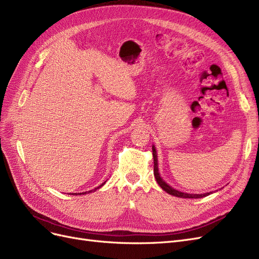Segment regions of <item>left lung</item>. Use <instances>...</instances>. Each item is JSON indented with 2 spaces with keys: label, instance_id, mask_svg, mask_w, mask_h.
Masks as SVG:
<instances>
[{
  "label": "left lung",
  "instance_id": "8db88e82",
  "mask_svg": "<svg viewBox=\"0 0 259 259\" xmlns=\"http://www.w3.org/2000/svg\"><path fill=\"white\" fill-rule=\"evenodd\" d=\"M153 157H154V175H155V179L158 183V185H159L165 193H168L172 196L175 197H180V198H191V199H197V198H203L206 197L207 195H210V193H206V194H201V195H193V194H186V193H182V191H179L177 189L172 188L171 186H169L166 183L161 179L159 171H158V159H157V153H156V149L155 146L153 145Z\"/></svg>",
  "mask_w": 259,
  "mask_h": 259
}]
</instances>
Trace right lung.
<instances>
[{
	"label": "right lung",
	"instance_id": "right-lung-1",
	"mask_svg": "<svg viewBox=\"0 0 259 259\" xmlns=\"http://www.w3.org/2000/svg\"><path fill=\"white\" fill-rule=\"evenodd\" d=\"M105 182H106V181H105ZM105 182H104V183H102V184H101V185H100L99 187H97V188H95V189H93V190H89V191H88V193H93V191H95V190L99 189L100 187H102V186H103V185L105 184ZM81 194H87V191H86V193H77V194H76V193H73L72 195H75V196H76V195H81ZM70 195H71V194H70Z\"/></svg>",
	"mask_w": 259,
	"mask_h": 259
}]
</instances>
